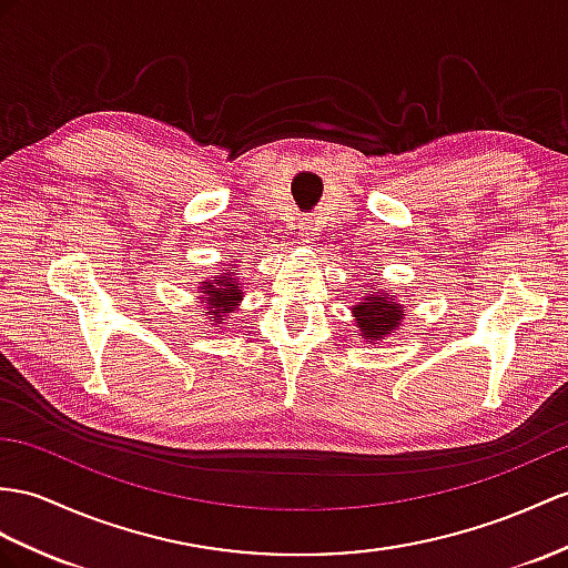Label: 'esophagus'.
Masks as SVG:
<instances>
[{"instance_id":"1","label":"esophagus","mask_w":568,"mask_h":568,"mask_svg":"<svg viewBox=\"0 0 568 568\" xmlns=\"http://www.w3.org/2000/svg\"><path fill=\"white\" fill-rule=\"evenodd\" d=\"M315 236V226H313V219L311 216H303L298 221V239L301 243H311Z\"/></svg>"}]
</instances>
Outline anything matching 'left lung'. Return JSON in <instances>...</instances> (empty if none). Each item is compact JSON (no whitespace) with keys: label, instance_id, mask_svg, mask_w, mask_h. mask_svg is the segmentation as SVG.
I'll return each instance as SVG.
<instances>
[{"label":"left lung","instance_id":"obj_1","mask_svg":"<svg viewBox=\"0 0 568 568\" xmlns=\"http://www.w3.org/2000/svg\"><path fill=\"white\" fill-rule=\"evenodd\" d=\"M403 315L405 311L395 298H388L378 292L366 296L362 306H354L356 323L362 327L364 337L368 339H381L385 335H390V329L399 325Z\"/></svg>","mask_w":568,"mask_h":568}]
</instances>
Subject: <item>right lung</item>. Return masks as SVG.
Here are the masks:
<instances>
[{
    "mask_svg": "<svg viewBox=\"0 0 568 568\" xmlns=\"http://www.w3.org/2000/svg\"><path fill=\"white\" fill-rule=\"evenodd\" d=\"M236 272H224V274H216L214 280L210 282H202V294H204V303L206 308H210V315L214 317V323L224 321V313H231V308L236 306L241 301V284L236 276Z\"/></svg>",
    "mask_w": 568,
    "mask_h": 568,
    "instance_id": "add662e5",
    "label": "right lung"
}]
</instances>
